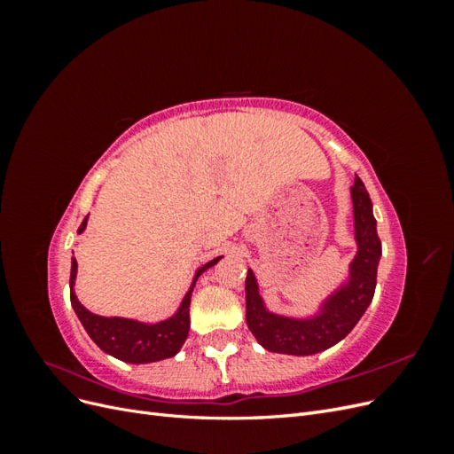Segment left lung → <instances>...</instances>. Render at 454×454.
<instances>
[{
	"mask_svg": "<svg viewBox=\"0 0 454 454\" xmlns=\"http://www.w3.org/2000/svg\"><path fill=\"white\" fill-rule=\"evenodd\" d=\"M354 204V231L358 254L350 263L348 282L329 295L312 318H287L269 312L259 295L254 272L246 277V324L263 348L278 354L310 356L345 339L367 310L375 295L380 239L373 217V204L360 177L350 187Z\"/></svg>",
	"mask_w": 454,
	"mask_h": 454,
	"instance_id": "obj_1",
	"label": "left lung"
}]
</instances>
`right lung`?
Masks as SVG:
<instances>
[{"label": "right lung", "mask_w": 454, "mask_h": 454, "mask_svg": "<svg viewBox=\"0 0 454 454\" xmlns=\"http://www.w3.org/2000/svg\"><path fill=\"white\" fill-rule=\"evenodd\" d=\"M87 219L89 215L83 219V223L79 225L77 232L85 231ZM219 259H222V255L208 261V263L202 265L195 272L193 284H191L180 309H177L174 316H170L168 320H162L157 324H144L130 318H119V316L106 318V316L92 314L90 310H87L83 305H81L74 292V284L77 277V261L75 257H72V274H70L72 307L81 324H83L89 337L106 354H112L114 358L129 362V364H149V362H159L164 358H172L174 354L180 352L182 345L189 335V305H191V295H193L197 278L206 269L214 267Z\"/></svg>", "instance_id": "1"}]
</instances>
